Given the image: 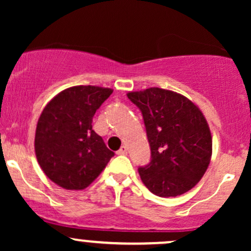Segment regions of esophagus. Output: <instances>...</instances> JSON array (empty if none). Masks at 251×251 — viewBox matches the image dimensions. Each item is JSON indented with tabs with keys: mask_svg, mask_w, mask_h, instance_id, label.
<instances>
[{
	"mask_svg": "<svg viewBox=\"0 0 251 251\" xmlns=\"http://www.w3.org/2000/svg\"><path fill=\"white\" fill-rule=\"evenodd\" d=\"M118 154H122V155L127 154V148H126V146H122L119 151H118Z\"/></svg>",
	"mask_w": 251,
	"mask_h": 251,
	"instance_id": "esophagus-1",
	"label": "esophagus"
}]
</instances>
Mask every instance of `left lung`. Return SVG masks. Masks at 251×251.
Returning a JSON list of instances; mask_svg holds the SVG:
<instances>
[{
  "instance_id": "8db88e82",
  "label": "left lung",
  "mask_w": 251,
  "mask_h": 251,
  "mask_svg": "<svg viewBox=\"0 0 251 251\" xmlns=\"http://www.w3.org/2000/svg\"><path fill=\"white\" fill-rule=\"evenodd\" d=\"M142 111L151 148V162L139 168L144 185L159 197H177L201 179L212 154V137L205 117L186 97L150 87L128 92Z\"/></svg>"
}]
</instances>
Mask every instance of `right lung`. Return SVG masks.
I'll use <instances>...</instances> for the list:
<instances>
[{
  "label": "right lung",
  "instance_id": "add662e5",
  "mask_svg": "<svg viewBox=\"0 0 251 251\" xmlns=\"http://www.w3.org/2000/svg\"><path fill=\"white\" fill-rule=\"evenodd\" d=\"M112 92L99 86H73L43 108L34 142L36 159L45 175L62 189H86L114 155L92 128L97 109Z\"/></svg>",
  "mask_w": 251,
  "mask_h": 251
}]
</instances>
